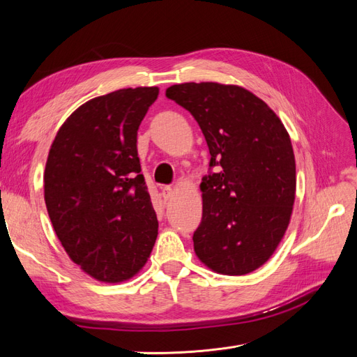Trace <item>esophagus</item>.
<instances>
[{"mask_svg": "<svg viewBox=\"0 0 357 357\" xmlns=\"http://www.w3.org/2000/svg\"><path fill=\"white\" fill-rule=\"evenodd\" d=\"M172 195H174V189L171 186H165L164 190H162V197H164V199H169Z\"/></svg>", "mask_w": 357, "mask_h": 357, "instance_id": "1", "label": "esophagus"}]
</instances>
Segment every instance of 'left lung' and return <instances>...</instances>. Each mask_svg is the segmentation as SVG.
<instances>
[{
    "label": "left lung",
    "instance_id": "1",
    "mask_svg": "<svg viewBox=\"0 0 357 357\" xmlns=\"http://www.w3.org/2000/svg\"><path fill=\"white\" fill-rule=\"evenodd\" d=\"M165 95L195 117L215 167L199 185L195 253L218 274L252 273L273 256L294 210L289 132L266 102L241 86L190 82L169 86Z\"/></svg>",
    "mask_w": 357,
    "mask_h": 357
}]
</instances>
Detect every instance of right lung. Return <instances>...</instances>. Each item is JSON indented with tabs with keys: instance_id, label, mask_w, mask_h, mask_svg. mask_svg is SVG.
<instances>
[{
	"instance_id": "add662e5",
	"label": "right lung",
	"mask_w": 357,
	"mask_h": 357,
	"mask_svg": "<svg viewBox=\"0 0 357 357\" xmlns=\"http://www.w3.org/2000/svg\"><path fill=\"white\" fill-rule=\"evenodd\" d=\"M159 88H128L84 102L62 123L45 169V201L74 264L102 283L143 269L158 219L142 174L137 131Z\"/></svg>"
}]
</instances>
